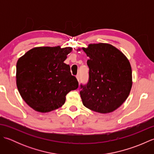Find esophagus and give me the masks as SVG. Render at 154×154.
Here are the masks:
<instances>
[{
  "label": "esophagus",
  "instance_id": "1",
  "mask_svg": "<svg viewBox=\"0 0 154 154\" xmlns=\"http://www.w3.org/2000/svg\"><path fill=\"white\" fill-rule=\"evenodd\" d=\"M76 78H77V81H79H79H80V76H79V75H77V76H76Z\"/></svg>",
  "mask_w": 154,
  "mask_h": 154
}]
</instances>
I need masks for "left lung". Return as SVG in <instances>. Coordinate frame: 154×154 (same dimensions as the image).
<instances>
[{
    "label": "left lung",
    "mask_w": 154,
    "mask_h": 154,
    "mask_svg": "<svg viewBox=\"0 0 154 154\" xmlns=\"http://www.w3.org/2000/svg\"><path fill=\"white\" fill-rule=\"evenodd\" d=\"M82 50L89 57V81L81 85L83 105L97 112H112L124 103L131 90L130 62L122 52L109 44H91Z\"/></svg>",
    "instance_id": "obj_1"
}]
</instances>
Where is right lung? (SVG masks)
Listing matches in <instances>:
<instances>
[{
  "label": "right lung",
  "instance_id": "add662e5",
  "mask_svg": "<svg viewBox=\"0 0 154 154\" xmlns=\"http://www.w3.org/2000/svg\"><path fill=\"white\" fill-rule=\"evenodd\" d=\"M70 47H37L18 59L16 85L28 106L40 112H48L63 105L65 96L78 88L76 77L64 61Z\"/></svg>",
  "mask_w": 154,
  "mask_h": 154
}]
</instances>
